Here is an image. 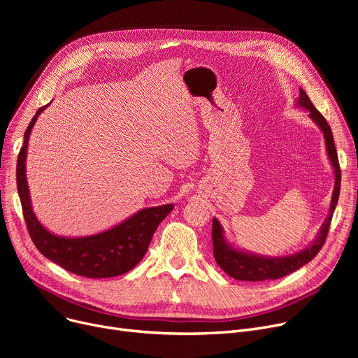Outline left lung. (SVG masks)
Wrapping results in <instances>:
<instances>
[{"instance_id": "left-lung-1", "label": "left lung", "mask_w": 358, "mask_h": 358, "mask_svg": "<svg viewBox=\"0 0 358 358\" xmlns=\"http://www.w3.org/2000/svg\"><path fill=\"white\" fill-rule=\"evenodd\" d=\"M297 104L300 107H305L306 110H309V116L312 117V120L324 131L328 155H329L331 164L335 169V187H334L332 200H331L329 216L327 217L325 223L322 224V228H321V231H319L315 242H312L306 250L300 251L294 255L281 257V258H262V257H257L252 254L236 251L235 248L228 245L227 241H224V238H223V229L220 227V223L217 222V219H213L212 241H213L215 259L217 262V266L224 273L236 280L264 281V280H277V278L285 277V275L299 270L300 267H303L305 264H308L309 261H312L317 255V252L321 251V248L324 247V243L327 241L332 215L336 208L338 197H340V189H341L340 162H338L332 130H331L327 119L316 110V107L312 104V101L308 97V94L303 90H300V99H299Z\"/></svg>"}]
</instances>
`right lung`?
I'll return each mask as SVG.
<instances>
[{
    "mask_svg": "<svg viewBox=\"0 0 358 358\" xmlns=\"http://www.w3.org/2000/svg\"><path fill=\"white\" fill-rule=\"evenodd\" d=\"M45 108L46 106L37 110L29 123L24 131V143L17 158V190L33 243L48 259L83 277L107 278L130 271L145 257L158 224L173 210L174 206L164 204L143 209L115 228L85 238H61L46 231L31 210L26 180L29 136L37 116Z\"/></svg>",
    "mask_w": 358,
    "mask_h": 358,
    "instance_id": "right-lung-1",
    "label": "right lung"
}]
</instances>
